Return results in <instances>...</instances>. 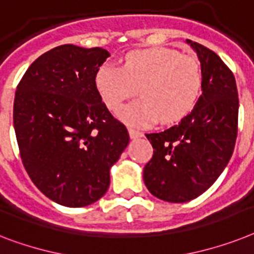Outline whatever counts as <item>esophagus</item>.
<instances>
[{
    "label": "esophagus",
    "mask_w": 254,
    "mask_h": 254,
    "mask_svg": "<svg viewBox=\"0 0 254 254\" xmlns=\"http://www.w3.org/2000/svg\"><path fill=\"white\" fill-rule=\"evenodd\" d=\"M128 133L131 139H139V137H142V132L136 131L133 128H128Z\"/></svg>",
    "instance_id": "obj_1"
}]
</instances>
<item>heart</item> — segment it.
Returning <instances> with one entry per match:
<instances>
[{"label":"heart","mask_w":254,"mask_h":254,"mask_svg":"<svg viewBox=\"0 0 254 254\" xmlns=\"http://www.w3.org/2000/svg\"><path fill=\"white\" fill-rule=\"evenodd\" d=\"M201 83L198 61L169 48L133 50L126 54L123 68L104 64L96 74L97 91L110 110H117L140 88L142 100L117 112L121 121L137 127L182 121L197 101Z\"/></svg>","instance_id":"b5f03b06"}]
</instances>
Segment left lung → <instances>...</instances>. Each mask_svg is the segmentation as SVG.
Listing matches in <instances>:
<instances>
[{
	"label": "left lung",
	"instance_id": "1",
	"mask_svg": "<svg viewBox=\"0 0 254 254\" xmlns=\"http://www.w3.org/2000/svg\"><path fill=\"white\" fill-rule=\"evenodd\" d=\"M186 43L200 61V98L178 126L146 133L154 150L144 167V183L167 202H187L209 190L227 166L238 135L235 77L214 52L190 40Z\"/></svg>",
	"mask_w": 254,
	"mask_h": 254
}]
</instances>
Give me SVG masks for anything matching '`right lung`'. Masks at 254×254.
Instances as JSON below:
<instances>
[{
    "instance_id": "1",
    "label": "right lung",
    "mask_w": 254,
    "mask_h": 254,
    "mask_svg": "<svg viewBox=\"0 0 254 254\" xmlns=\"http://www.w3.org/2000/svg\"><path fill=\"white\" fill-rule=\"evenodd\" d=\"M102 48L60 45L23 75L14 100V128L29 178L47 197L68 207L106 193L110 167L129 141L96 87Z\"/></svg>"
}]
</instances>
